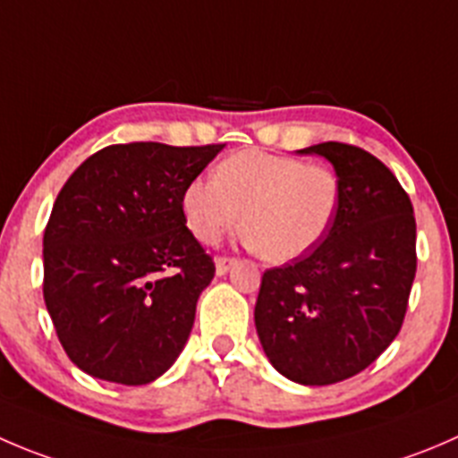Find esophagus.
<instances>
[{
    "label": "esophagus",
    "mask_w": 458,
    "mask_h": 458,
    "mask_svg": "<svg viewBox=\"0 0 458 458\" xmlns=\"http://www.w3.org/2000/svg\"><path fill=\"white\" fill-rule=\"evenodd\" d=\"M234 257H216V275H225L230 270V266L234 264Z\"/></svg>",
    "instance_id": "obj_1"
}]
</instances>
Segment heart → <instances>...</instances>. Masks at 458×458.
Wrapping results in <instances>:
<instances>
[{"mask_svg": "<svg viewBox=\"0 0 458 458\" xmlns=\"http://www.w3.org/2000/svg\"><path fill=\"white\" fill-rule=\"evenodd\" d=\"M340 176L324 163L243 149L183 192L188 228L216 243L242 221L243 239L268 261H293L322 243L340 208Z\"/></svg>", "mask_w": 458, "mask_h": 458, "instance_id": "obj_1", "label": "heart"}]
</instances>
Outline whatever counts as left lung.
I'll return each instance as SVG.
<instances>
[{
  "instance_id": "8db88e82",
  "label": "left lung",
  "mask_w": 458,
  "mask_h": 458,
  "mask_svg": "<svg viewBox=\"0 0 458 458\" xmlns=\"http://www.w3.org/2000/svg\"><path fill=\"white\" fill-rule=\"evenodd\" d=\"M300 152L333 163L340 208L319 246L266 270L255 327L279 374L333 385L367 369L401 331L416 275V219L374 154L335 140Z\"/></svg>"
}]
</instances>
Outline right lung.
<instances>
[{"label":"right lung","instance_id":"1","mask_svg":"<svg viewBox=\"0 0 458 458\" xmlns=\"http://www.w3.org/2000/svg\"><path fill=\"white\" fill-rule=\"evenodd\" d=\"M224 145H109L69 176L44 230V301L93 378L148 385L183 352L215 261L183 192Z\"/></svg>","mask_w":458,"mask_h":458}]
</instances>
